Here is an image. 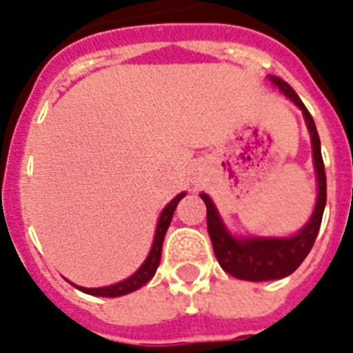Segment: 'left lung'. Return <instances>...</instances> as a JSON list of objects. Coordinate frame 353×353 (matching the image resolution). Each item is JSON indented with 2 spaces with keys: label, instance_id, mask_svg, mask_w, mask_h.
<instances>
[{
  "label": "left lung",
  "instance_id": "8db88e82",
  "mask_svg": "<svg viewBox=\"0 0 353 353\" xmlns=\"http://www.w3.org/2000/svg\"><path fill=\"white\" fill-rule=\"evenodd\" d=\"M273 85L279 87L294 105L303 112L307 128L311 132L312 141V159H314L316 180H318V200H316L314 212L305 227L291 237H234L223 225L218 210L212 200L201 192V200L207 205V228L212 241V248L219 266L227 271L228 275L239 280L250 282H263V280H276L291 275L303 259L309 255L316 236L320 232L321 218H323L325 203H327V176L321 159L320 135L316 130L314 119L309 114L302 99L291 89L288 82L279 77H270Z\"/></svg>",
  "mask_w": 353,
  "mask_h": 353
}]
</instances>
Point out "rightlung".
Masks as SVG:
<instances>
[{
	"instance_id": "1",
	"label": "right lung",
	"mask_w": 353,
	"mask_h": 353,
	"mask_svg": "<svg viewBox=\"0 0 353 353\" xmlns=\"http://www.w3.org/2000/svg\"><path fill=\"white\" fill-rule=\"evenodd\" d=\"M185 196V192H180L179 196H174L173 200L164 207V210L161 212V218H159V223H157V230H155V239H153L152 250L148 254L146 261L143 263V266L135 271L134 275L128 276L123 282H117V284L107 285V288H80V285H74L77 289L83 291L87 294H92V296H107V298H116L123 296V294H128L132 291H137L139 288H143L146 282L153 279L155 275L157 268H159V263H161V255H162V243H164V236L168 232V227H170L171 218H173L174 209L179 205V201Z\"/></svg>"
}]
</instances>
